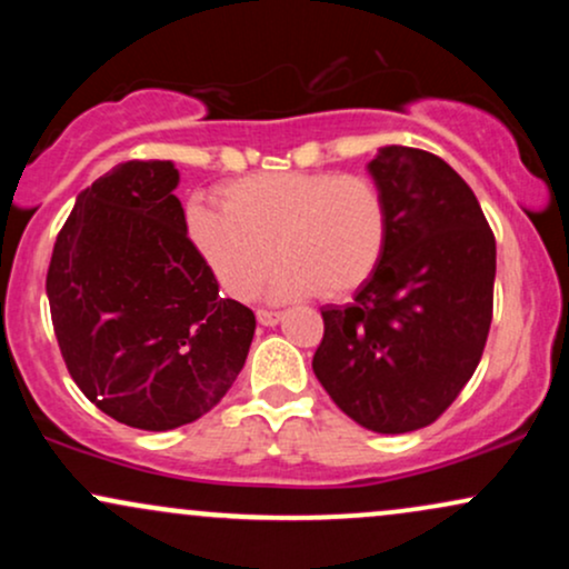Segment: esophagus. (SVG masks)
Masks as SVG:
<instances>
[{"label": "esophagus", "instance_id": "esophagus-1", "mask_svg": "<svg viewBox=\"0 0 569 569\" xmlns=\"http://www.w3.org/2000/svg\"><path fill=\"white\" fill-rule=\"evenodd\" d=\"M257 321L262 326H276L280 321V312L276 310H257Z\"/></svg>", "mask_w": 569, "mask_h": 569}]
</instances>
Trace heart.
Returning <instances> with one entry per match:
<instances>
[{"label": "heart", "instance_id": "1", "mask_svg": "<svg viewBox=\"0 0 569 569\" xmlns=\"http://www.w3.org/2000/svg\"><path fill=\"white\" fill-rule=\"evenodd\" d=\"M221 208H187L200 259L234 299L259 289L272 262V299L321 291L339 299L361 289L382 262L390 213L382 187L361 173L280 171L230 181Z\"/></svg>", "mask_w": 569, "mask_h": 569}]
</instances>
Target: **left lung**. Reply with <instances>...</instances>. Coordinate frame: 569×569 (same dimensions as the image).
<instances>
[{"label":"left lung","instance_id":"left-lung-1","mask_svg":"<svg viewBox=\"0 0 569 569\" xmlns=\"http://www.w3.org/2000/svg\"><path fill=\"white\" fill-rule=\"evenodd\" d=\"M369 173L388 200L382 262L350 305L323 307L312 371L350 420L409 433L471 380L492 323L495 234L441 158L382 147Z\"/></svg>","mask_w":569,"mask_h":569}]
</instances>
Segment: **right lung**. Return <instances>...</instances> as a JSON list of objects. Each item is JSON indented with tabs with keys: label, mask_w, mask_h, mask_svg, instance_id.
<instances>
[{
	"label": "right lung",
	"mask_w": 569,
	"mask_h": 569,
	"mask_svg": "<svg viewBox=\"0 0 569 569\" xmlns=\"http://www.w3.org/2000/svg\"><path fill=\"white\" fill-rule=\"evenodd\" d=\"M171 160H130L77 194L58 232L48 299L71 380L103 415L171 430L232 388L257 318L219 297L187 238Z\"/></svg>",
	"instance_id": "obj_1"
}]
</instances>
